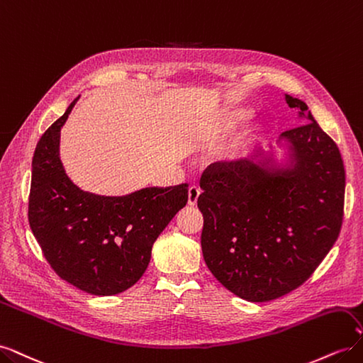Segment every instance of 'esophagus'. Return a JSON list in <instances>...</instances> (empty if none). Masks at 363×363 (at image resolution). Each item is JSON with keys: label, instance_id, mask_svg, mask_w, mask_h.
<instances>
[{"label": "esophagus", "instance_id": "1", "mask_svg": "<svg viewBox=\"0 0 363 363\" xmlns=\"http://www.w3.org/2000/svg\"><path fill=\"white\" fill-rule=\"evenodd\" d=\"M200 194H201L200 188H196V186H191L189 191H188V204L195 206L196 201H199Z\"/></svg>", "mask_w": 363, "mask_h": 363}]
</instances>
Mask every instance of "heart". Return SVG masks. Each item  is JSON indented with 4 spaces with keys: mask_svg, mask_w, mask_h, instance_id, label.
I'll return each instance as SVG.
<instances>
[{
    "mask_svg": "<svg viewBox=\"0 0 363 363\" xmlns=\"http://www.w3.org/2000/svg\"><path fill=\"white\" fill-rule=\"evenodd\" d=\"M248 115H247V112H236L232 118L233 119H236V121H240V119H245Z\"/></svg>",
    "mask_w": 363,
    "mask_h": 363,
    "instance_id": "obj_1",
    "label": "heart"
}]
</instances>
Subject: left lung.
<instances>
[{"mask_svg": "<svg viewBox=\"0 0 363 363\" xmlns=\"http://www.w3.org/2000/svg\"><path fill=\"white\" fill-rule=\"evenodd\" d=\"M284 100L304 123L280 136L289 151L284 167L262 152L257 162L213 163L200 180L206 265L224 288L252 303L301 286L332 250L344 218L337 145L304 101Z\"/></svg>", "mask_w": 363, "mask_h": 363, "instance_id": "left-lung-1", "label": "left lung"}]
</instances>
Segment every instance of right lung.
Masks as SVG:
<instances>
[{"label":"right lung","mask_w":363,"mask_h":363,"mask_svg":"<svg viewBox=\"0 0 363 363\" xmlns=\"http://www.w3.org/2000/svg\"><path fill=\"white\" fill-rule=\"evenodd\" d=\"M77 100L36 145L28 223L60 279L87 294L115 295L144 276L155 240L188 203V184L124 196L82 191L65 172L59 152L60 128Z\"/></svg>","instance_id":"right-lung-1"}]
</instances>
